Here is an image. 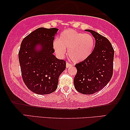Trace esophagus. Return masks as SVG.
<instances>
[{
    "instance_id": "1",
    "label": "esophagus",
    "mask_w": 130,
    "mask_h": 130,
    "mask_svg": "<svg viewBox=\"0 0 130 130\" xmlns=\"http://www.w3.org/2000/svg\"><path fill=\"white\" fill-rule=\"evenodd\" d=\"M71 66H73V65H72L71 63H70L69 62H67V63H66V67L67 68H69V67H71Z\"/></svg>"
}]
</instances>
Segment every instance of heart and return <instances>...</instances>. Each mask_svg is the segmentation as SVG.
Here are the masks:
<instances>
[{
	"mask_svg": "<svg viewBox=\"0 0 130 130\" xmlns=\"http://www.w3.org/2000/svg\"><path fill=\"white\" fill-rule=\"evenodd\" d=\"M94 46V39L89 34H84L73 29L64 30L54 42V48L60 56L68 54L74 62L85 60L91 55Z\"/></svg>",
	"mask_w": 130,
	"mask_h": 130,
	"instance_id": "heart-1",
	"label": "heart"
}]
</instances>
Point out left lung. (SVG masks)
I'll list each match as a JSON object with an SVG mask.
<instances>
[{
    "instance_id": "left-lung-1",
    "label": "left lung",
    "mask_w": 130,
    "mask_h": 130,
    "mask_svg": "<svg viewBox=\"0 0 130 130\" xmlns=\"http://www.w3.org/2000/svg\"><path fill=\"white\" fill-rule=\"evenodd\" d=\"M95 40V46L91 55L85 60L75 64L77 73L74 84L78 92L92 94L103 89L113 75L114 50L107 38L91 30Z\"/></svg>"
}]
</instances>
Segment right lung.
I'll list each match as a JSON object with an SVG mask.
<instances>
[{
  "label": "right lung",
  "mask_w": 130,
  "mask_h": 130,
  "mask_svg": "<svg viewBox=\"0 0 130 130\" xmlns=\"http://www.w3.org/2000/svg\"><path fill=\"white\" fill-rule=\"evenodd\" d=\"M58 29L40 27L23 39L18 57L23 82L37 94H48L56 90L59 77L66 68L64 60L53 54L54 37ZM42 50L37 51L36 45Z\"/></svg>",
  "instance_id": "1"
}]
</instances>
